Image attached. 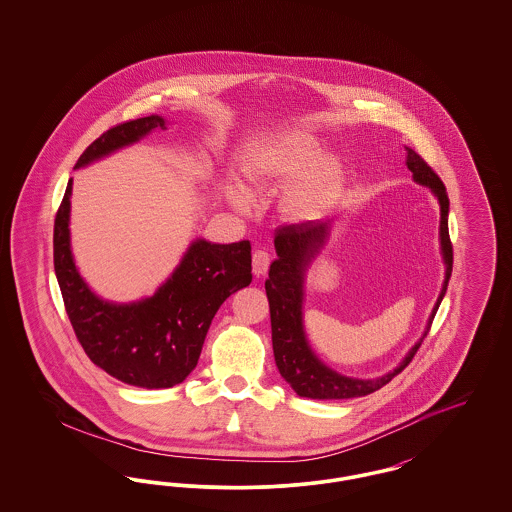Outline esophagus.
Returning <instances> with one entry per match:
<instances>
[{"instance_id":"esophagus-1","label":"esophagus","mask_w":512,"mask_h":512,"mask_svg":"<svg viewBox=\"0 0 512 512\" xmlns=\"http://www.w3.org/2000/svg\"><path fill=\"white\" fill-rule=\"evenodd\" d=\"M251 265H253V274L255 276H263L270 265V255L265 249H255L253 257H251Z\"/></svg>"}]
</instances>
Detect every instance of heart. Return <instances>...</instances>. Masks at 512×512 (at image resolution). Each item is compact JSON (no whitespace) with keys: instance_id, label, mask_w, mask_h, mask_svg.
Listing matches in <instances>:
<instances>
[{"instance_id":"1","label":"heart","mask_w":512,"mask_h":512,"mask_svg":"<svg viewBox=\"0 0 512 512\" xmlns=\"http://www.w3.org/2000/svg\"><path fill=\"white\" fill-rule=\"evenodd\" d=\"M318 144L313 136L299 130H286L270 136L253 147L245 157L244 174L255 190L288 182L303 171L297 182L284 194L280 207L293 217H305L317 211L340 178L338 157H318ZM230 199L238 209H247V197L240 188L230 190Z\"/></svg>"}]
</instances>
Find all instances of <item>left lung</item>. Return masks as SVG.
<instances>
[{"mask_svg": "<svg viewBox=\"0 0 512 512\" xmlns=\"http://www.w3.org/2000/svg\"><path fill=\"white\" fill-rule=\"evenodd\" d=\"M407 167L413 172V178L418 184L428 186L438 197L439 211H441L439 240H441V255L445 261V280H443V288L436 301V307L428 320V328L424 332L426 336L432 326V320L438 313L439 303L447 292V284L453 270V245H451L449 226H447L449 197L438 174L411 147H407ZM330 228H332L330 220H309L301 224L280 226L274 236V247H276L278 259L270 265L268 280L265 282L268 307H270L274 361L282 378L292 386L293 391L299 397H309V399H351V397H363L368 393H374L391 382L393 376H397L413 361L422 343V340L416 341L413 349L403 359V363H399L393 372H388L382 378H374V380H359V378L343 376L318 361L303 330V278L315 253L326 244L330 236Z\"/></svg>", "mask_w": 512, "mask_h": 512, "instance_id": "8db88e82", "label": "left lung"}]
</instances>
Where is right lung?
Masks as SVG:
<instances>
[{
  "label": "right lung",
  "mask_w": 512,
  "mask_h": 512,
  "mask_svg": "<svg viewBox=\"0 0 512 512\" xmlns=\"http://www.w3.org/2000/svg\"><path fill=\"white\" fill-rule=\"evenodd\" d=\"M155 128L159 115L121 122L86 147L74 169L130 146ZM73 180L53 224V267L74 334L90 361L124 384L159 390L186 380L220 305L251 284V244L195 240L171 278L151 297L109 303L88 288L74 265L69 234Z\"/></svg>",
  "instance_id": "add662e5"
}]
</instances>
